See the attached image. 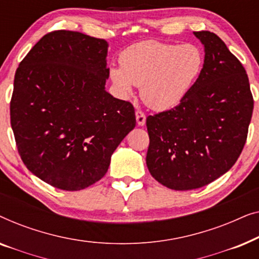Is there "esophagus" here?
<instances>
[{
  "label": "esophagus",
  "mask_w": 259,
  "mask_h": 259,
  "mask_svg": "<svg viewBox=\"0 0 259 259\" xmlns=\"http://www.w3.org/2000/svg\"><path fill=\"white\" fill-rule=\"evenodd\" d=\"M136 118H137V123L139 126H144L145 122H146V115H145L144 112L139 111V109L136 112Z\"/></svg>",
  "instance_id": "34e87169"
}]
</instances>
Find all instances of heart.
I'll return each mask as SVG.
<instances>
[{"mask_svg":"<svg viewBox=\"0 0 259 259\" xmlns=\"http://www.w3.org/2000/svg\"><path fill=\"white\" fill-rule=\"evenodd\" d=\"M120 67L109 76L121 97H128L134 84L140 86L145 104L155 111L175 107L189 94L203 73L205 54L196 44L141 41L120 55Z\"/></svg>","mask_w":259,"mask_h":259,"instance_id":"b5f03b06","label":"heart"}]
</instances>
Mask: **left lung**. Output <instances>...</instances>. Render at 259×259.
Instances as JSON below:
<instances>
[{
	"label": "left lung",
	"instance_id": "1",
	"mask_svg": "<svg viewBox=\"0 0 259 259\" xmlns=\"http://www.w3.org/2000/svg\"><path fill=\"white\" fill-rule=\"evenodd\" d=\"M204 45L203 73L178 106L150 115L146 164L168 189L203 187L235 165L253 111L249 77L214 33L193 31Z\"/></svg>",
	"mask_w": 259,
	"mask_h": 259
}]
</instances>
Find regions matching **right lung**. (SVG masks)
<instances>
[{
  "label": "right lung",
  "mask_w": 259,
  "mask_h": 259,
  "mask_svg": "<svg viewBox=\"0 0 259 259\" xmlns=\"http://www.w3.org/2000/svg\"><path fill=\"white\" fill-rule=\"evenodd\" d=\"M108 44L79 31L46 34L15 73L10 123L29 171L66 191L93 185L136 127L128 101L105 90Z\"/></svg>",
  "instance_id": "obj_1"
}]
</instances>
